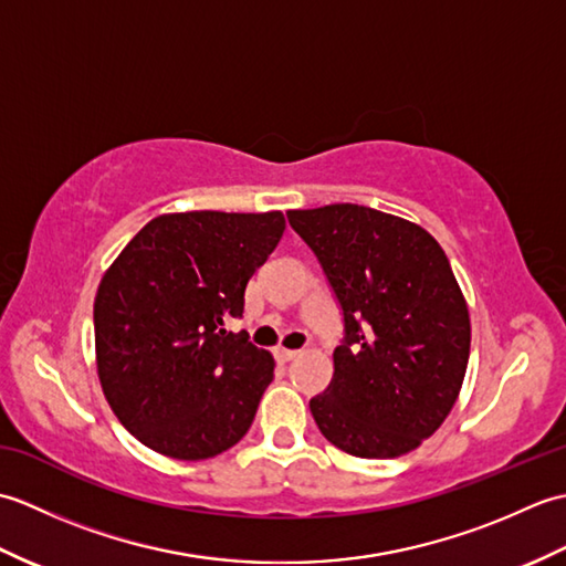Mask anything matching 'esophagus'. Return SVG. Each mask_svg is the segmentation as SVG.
I'll list each match as a JSON object with an SVG mask.
<instances>
[{
  "label": "esophagus",
  "instance_id": "obj_1",
  "mask_svg": "<svg viewBox=\"0 0 566 566\" xmlns=\"http://www.w3.org/2000/svg\"><path fill=\"white\" fill-rule=\"evenodd\" d=\"M274 355L280 363H290V359H294L298 355V350H290V347H276Z\"/></svg>",
  "mask_w": 566,
  "mask_h": 566
}]
</instances>
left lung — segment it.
I'll list each match as a JSON object with an SVG mask.
<instances>
[{"mask_svg": "<svg viewBox=\"0 0 566 566\" xmlns=\"http://www.w3.org/2000/svg\"><path fill=\"white\" fill-rule=\"evenodd\" d=\"M338 296L345 343L311 399L335 448L389 460L416 450L460 396L472 323L450 260L426 228L357 203L286 211Z\"/></svg>", "mask_w": 566, "mask_h": 566, "instance_id": "left-lung-1", "label": "left lung"}]
</instances>
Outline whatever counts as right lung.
Here are the masks:
<instances>
[{"instance_id":"1","label":"right lung","mask_w":566,"mask_h":566,"mask_svg":"<svg viewBox=\"0 0 566 566\" xmlns=\"http://www.w3.org/2000/svg\"><path fill=\"white\" fill-rule=\"evenodd\" d=\"M284 213L185 211L146 223L94 296L102 391L122 426L172 460H209L245 436L274 357L228 331L280 243Z\"/></svg>"}]
</instances>
